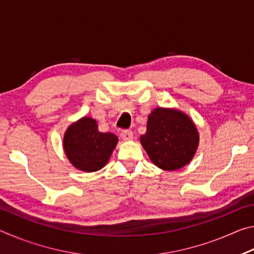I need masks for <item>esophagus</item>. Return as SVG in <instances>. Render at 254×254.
I'll return each mask as SVG.
<instances>
[{
    "label": "esophagus",
    "mask_w": 254,
    "mask_h": 254,
    "mask_svg": "<svg viewBox=\"0 0 254 254\" xmlns=\"http://www.w3.org/2000/svg\"><path fill=\"white\" fill-rule=\"evenodd\" d=\"M121 137L124 141H131L133 139V133L128 130H124L121 132Z\"/></svg>",
    "instance_id": "esophagus-1"
}]
</instances>
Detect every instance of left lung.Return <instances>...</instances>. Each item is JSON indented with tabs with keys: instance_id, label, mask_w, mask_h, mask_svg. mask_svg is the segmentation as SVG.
<instances>
[{
	"instance_id": "left-lung-1",
	"label": "left lung",
	"mask_w": 254,
	"mask_h": 254,
	"mask_svg": "<svg viewBox=\"0 0 254 254\" xmlns=\"http://www.w3.org/2000/svg\"><path fill=\"white\" fill-rule=\"evenodd\" d=\"M140 142L158 168L182 169L192 160L199 144L194 121L177 109L156 107L148 117L147 132Z\"/></svg>"
}]
</instances>
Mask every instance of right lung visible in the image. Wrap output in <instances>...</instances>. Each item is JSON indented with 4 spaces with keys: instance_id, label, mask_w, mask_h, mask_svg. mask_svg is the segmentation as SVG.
Listing matches in <instances>:
<instances>
[{
    "instance_id": "right-lung-1",
    "label": "right lung",
    "mask_w": 254,
    "mask_h": 254,
    "mask_svg": "<svg viewBox=\"0 0 254 254\" xmlns=\"http://www.w3.org/2000/svg\"><path fill=\"white\" fill-rule=\"evenodd\" d=\"M118 142L113 133L98 131L93 118L83 117L67 127L63 145L67 159L76 169L94 173L109 162Z\"/></svg>"
}]
</instances>
